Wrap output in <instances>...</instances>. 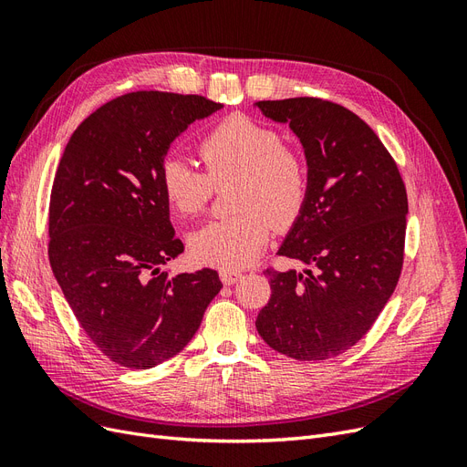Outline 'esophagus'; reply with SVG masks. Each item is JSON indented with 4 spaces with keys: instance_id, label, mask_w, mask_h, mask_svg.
I'll list each match as a JSON object with an SVG mask.
<instances>
[{
    "instance_id": "1",
    "label": "esophagus",
    "mask_w": 467,
    "mask_h": 467,
    "mask_svg": "<svg viewBox=\"0 0 467 467\" xmlns=\"http://www.w3.org/2000/svg\"><path fill=\"white\" fill-rule=\"evenodd\" d=\"M239 278H242V273L235 271V268H220V280L223 285H235Z\"/></svg>"
}]
</instances>
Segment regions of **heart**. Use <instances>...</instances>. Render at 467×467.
<instances>
[{
  "label": "heart",
  "mask_w": 467,
  "mask_h": 467,
  "mask_svg": "<svg viewBox=\"0 0 467 467\" xmlns=\"http://www.w3.org/2000/svg\"><path fill=\"white\" fill-rule=\"evenodd\" d=\"M206 173L181 155H167L160 182L165 199L181 216L206 208L212 182L234 179V216L204 223L189 235L191 255L222 268L255 259L276 228H286L307 199L309 175L304 155L282 144L276 130L249 117L234 115L214 126L199 146Z\"/></svg>",
  "instance_id": "heart-1"
}]
</instances>
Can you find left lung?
<instances>
[{
    "mask_svg": "<svg viewBox=\"0 0 467 467\" xmlns=\"http://www.w3.org/2000/svg\"><path fill=\"white\" fill-rule=\"evenodd\" d=\"M288 124L304 148L309 189L278 255L312 268L266 271L263 341L296 360H327L368 333L403 265L407 192L400 169L355 112L316 97L253 103Z\"/></svg>",
    "mask_w": 467,
    "mask_h": 467,
    "instance_id": "8db88e82",
    "label": "left lung"
}]
</instances>
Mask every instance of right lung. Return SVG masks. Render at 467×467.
I'll list each match as a JSON object with an SVG mask.
<instances>
[{
	"label": "right lung",
	"instance_id": "add662e5",
	"mask_svg": "<svg viewBox=\"0 0 467 467\" xmlns=\"http://www.w3.org/2000/svg\"><path fill=\"white\" fill-rule=\"evenodd\" d=\"M223 109L201 95L112 99L69 138L54 177L48 257L64 298L105 357L148 370L201 327L222 282L212 268L169 276L182 251L160 171L175 140Z\"/></svg>",
	"mask_w": 467,
	"mask_h": 467
}]
</instances>
